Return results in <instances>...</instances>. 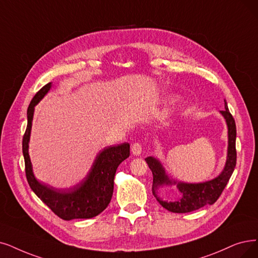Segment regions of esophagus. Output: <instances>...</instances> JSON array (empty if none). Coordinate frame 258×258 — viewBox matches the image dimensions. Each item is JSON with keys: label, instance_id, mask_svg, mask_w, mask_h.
<instances>
[{"label": "esophagus", "instance_id": "34e87169", "mask_svg": "<svg viewBox=\"0 0 258 258\" xmlns=\"http://www.w3.org/2000/svg\"><path fill=\"white\" fill-rule=\"evenodd\" d=\"M142 149H143V146H142V143H140V142H136L131 147L132 153L136 154V156H139V154H141Z\"/></svg>", "mask_w": 258, "mask_h": 258}]
</instances>
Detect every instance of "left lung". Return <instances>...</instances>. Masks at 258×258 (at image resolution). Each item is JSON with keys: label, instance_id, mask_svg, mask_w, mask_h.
<instances>
[{"label": "left lung", "instance_id": "obj_1", "mask_svg": "<svg viewBox=\"0 0 258 258\" xmlns=\"http://www.w3.org/2000/svg\"><path fill=\"white\" fill-rule=\"evenodd\" d=\"M224 109L221 111V114L224 116L229 128V148H228V159H226L225 167L219 176L209 182L199 184H185L178 183V188L181 191V198L177 201H163L158 197L156 190L158 187L164 184H171L167 176L165 174L164 168L161 163L154 158H146L149 168L153 174V185L152 194L156 199L160 202L163 208L172 213H189L196 210H199L205 205H212L221 196L223 189L228 184L234 168L236 166V123L233 115L229 111L228 104L224 99ZM176 183V182H174Z\"/></svg>", "mask_w": 258, "mask_h": 258}]
</instances>
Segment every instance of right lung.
I'll list each match as a JSON object with an SVG mask.
<instances>
[{
	"instance_id": "add662e5",
	"label": "right lung",
	"mask_w": 258,
	"mask_h": 258,
	"mask_svg": "<svg viewBox=\"0 0 258 258\" xmlns=\"http://www.w3.org/2000/svg\"><path fill=\"white\" fill-rule=\"evenodd\" d=\"M50 89V82L41 88L27 109V127L23 136L22 150L26 179L30 188L58 217L63 220L93 218L104 211L111 201L114 188V176L118 165L130 156L128 143L110 146L102 150L87 178L70 189L57 190L44 186L34 177L28 156V141L32 128L34 108Z\"/></svg>"
}]
</instances>
